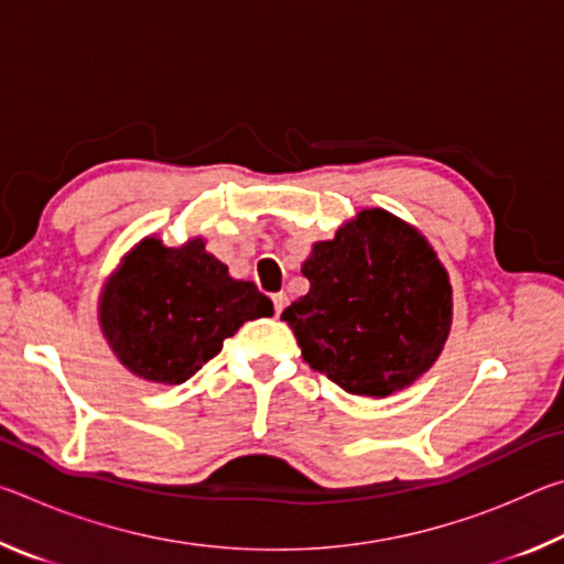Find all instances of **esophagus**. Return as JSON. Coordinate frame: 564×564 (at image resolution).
I'll return each mask as SVG.
<instances>
[{
    "mask_svg": "<svg viewBox=\"0 0 564 564\" xmlns=\"http://www.w3.org/2000/svg\"><path fill=\"white\" fill-rule=\"evenodd\" d=\"M285 305H289V295H285V293H273V311H275V316H281Z\"/></svg>",
    "mask_w": 564,
    "mask_h": 564,
    "instance_id": "obj_1",
    "label": "esophagus"
}]
</instances>
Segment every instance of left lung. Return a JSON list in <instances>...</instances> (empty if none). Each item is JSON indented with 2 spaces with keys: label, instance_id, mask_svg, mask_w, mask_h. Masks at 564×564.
<instances>
[{
  "label": "left lung",
  "instance_id": "left-lung-1",
  "mask_svg": "<svg viewBox=\"0 0 564 564\" xmlns=\"http://www.w3.org/2000/svg\"><path fill=\"white\" fill-rule=\"evenodd\" d=\"M301 273L311 289L281 313L311 368L350 395L388 398L441 358L453 285L431 241L386 208H362Z\"/></svg>",
  "mask_w": 564,
  "mask_h": 564
}]
</instances>
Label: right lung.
Segmentation results:
<instances>
[{
    "instance_id": "add662e5",
    "label": "right lung",
    "mask_w": 564,
    "mask_h": 564,
    "mask_svg": "<svg viewBox=\"0 0 564 564\" xmlns=\"http://www.w3.org/2000/svg\"><path fill=\"white\" fill-rule=\"evenodd\" d=\"M273 316L251 281H238L202 236L166 246L147 236L101 285V336L131 376L178 386L221 350L246 321Z\"/></svg>"
}]
</instances>
